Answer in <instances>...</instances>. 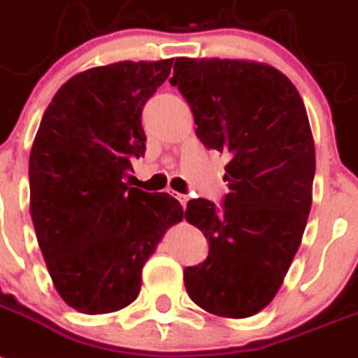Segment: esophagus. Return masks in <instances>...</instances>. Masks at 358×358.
<instances>
[{
  "mask_svg": "<svg viewBox=\"0 0 358 358\" xmlns=\"http://www.w3.org/2000/svg\"><path fill=\"white\" fill-rule=\"evenodd\" d=\"M176 199L179 201L182 206H186V203H188V196H182V194H176Z\"/></svg>",
  "mask_w": 358,
  "mask_h": 358,
  "instance_id": "obj_1",
  "label": "esophagus"
}]
</instances>
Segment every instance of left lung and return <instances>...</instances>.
Returning <instances> with one entry per match:
<instances>
[{
	"mask_svg": "<svg viewBox=\"0 0 358 358\" xmlns=\"http://www.w3.org/2000/svg\"><path fill=\"white\" fill-rule=\"evenodd\" d=\"M170 82L201 143L230 157L223 208L201 197L186 206V221L208 239L205 262L185 268L186 292L217 317H252L282 287L311 210L317 161L306 106L262 62L177 58Z\"/></svg>",
	"mask_w": 358,
	"mask_h": 358,
	"instance_id": "1",
	"label": "left lung"
}]
</instances>
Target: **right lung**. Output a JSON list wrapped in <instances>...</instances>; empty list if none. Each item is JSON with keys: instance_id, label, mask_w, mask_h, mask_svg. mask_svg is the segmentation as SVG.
Listing matches in <instances>:
<instances>
[{"instance_id": "add662e5", "label": "right lung", "mask_w": 358, "mask_h": 358, "mask_svg": "<svg viewBox=\"0 0 358 358\" xmlns=\"http://www.w3.org/2000/svg\"><path fill=\"white\" fill-rule=\"evenodd\" d=\"M172 60L117 62L71 76L41 117L31 157V217L56 292L85 315L124 309L143 267L182 220L168 194L124 177L146 150L141 115Z\"/></svg>"}]
</instances>
